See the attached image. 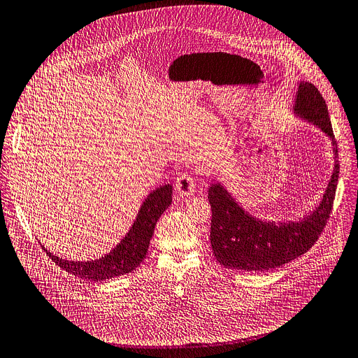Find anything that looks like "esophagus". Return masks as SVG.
Listing matches in <instances>:
<instances>
[{"mask_svg": "<svg viewBox=\"0 0 358 358\" xmlns=\"http://www.w3.org/2000/svg\"><path fill=\"white\" fill-rule=\"evenodd\" d=\"M176 191L181 197L192 196V192L196 191V178H194L189 173H182L176 180Z\"/></svg>", "mask_w": 358, "mask_h": 358, "instance_id": "34e87169", "label": "esophagus"}]
</instances>
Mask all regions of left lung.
Instances as JSON below:
<instances>
[{
    "label": "left lung",
    "instance_id": "8db88e82",
    "mask_svg": "<svg viewBox=\"0 0 358 358\" xmlns=\"http://www.w3.org/2000/svg\"><path fill=\"white\" fill-rule=\"evenodd\" d=\"M294 113L326 133L334 147V170L322 200L304 218L275 224L250 215L220 182L213 184L208 189L213 211L210 240L217 262L224 267L245 271L281 267L307 252L330 218L340 174L338 151L326 100L311 83H300Z\"/></svg>",
    "mask_w": 358,
    "mask_h": 358
}]
</instances>
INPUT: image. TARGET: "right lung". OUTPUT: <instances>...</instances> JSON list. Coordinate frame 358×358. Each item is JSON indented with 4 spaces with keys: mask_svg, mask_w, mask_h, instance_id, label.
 <instances>
[{
    "mask_svg": "<svg viewBox=\"0 0 358 358\" xmlns=\"http://www.w3.org/2000/svg\"><path fill=\"white\" fill-rule=\"evenodd\" d=\"M173 201V185L166 184L152 192L143 203L138 215L127 236L107 255L94 262H69L62 259L44 247L47 255L62 270L88 281H103L134 271L144 259L155 224Z\"/></svg>",
    "mask_w": 358,
    "mask_h": 358,
    "instance_id": "right-lung-1",
    "label": "right lung"
}]
</instances>
